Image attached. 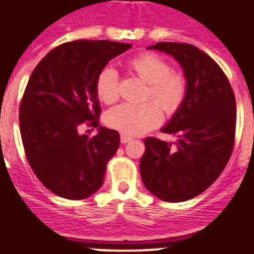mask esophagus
Wrapping results in <instances>:
<instances>
[{
  "instance_id": "1",
  "label": "esophagus",
  "mask_w": 254,
  "mask_h": 254,
  "mask_svg": "<svg viewBox=\"0 0 254 254\" xmlns=\"http://www.w3.org/2000/svg\"><path fill=\"white\" fill-rule=\"evenodd\" d=\"M130 137H127V135H124L121 134V143H127L129 141H130Z\"/></svg>"
}]
</instances>
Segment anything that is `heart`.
I'll list each match as a JSON object with an SVG mask.
<instances>
[{
  "label": "heart",
  "instance_id": "b5f03b06",
  "mask_svg": "<svg viewBox=\"0 0 254 254\" xmlns=\"http://www.w3.org/2000/svg\"><path fill=\"white\" fill-rule=\"evenodd\" d=\"M131 72L146 83L143 99L158 103L167 115L177 112L187 93V79L181 72L171 71V65L154 53H143L127 62ZM96 93L103 103L112 104L119 97V73L105 67L96 79ZM155 103V104H156ZM154 103L120 104L105 116L109 127L124 135H139L158 127L162 113Z\"/></svg>",
  "mask_w": 254,
  "mask_h": 254
}]
</instances>
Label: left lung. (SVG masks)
Segmentation results:
<instances>
[{
    "instance_id": "8db88e82",
    "label": "left lung",
    "mask_w": 254,
    "mask_h": 254,
    "mask_svg": "<svg viewBox=\"0 0 254 254\" xmlns=\"http://www.w3.org/2000/svg\"><path fill=\"white\" fill-rule=\"evenodd\" d=\"M149 50L175 58L187 79L183 103L162 127L177 142L147 137L139 162L145 187L161 200L178 203L208 189L227 166L235 143L236 99L223 69L195 46L159 42Z\"/></svg>"
}]
</instances>
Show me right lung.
I'll return each instance as SVG.
<instances>
[{
	"label": "right lung",
	"instance_id": "1",
	"mask_svg": "<svg viewBox=\"0 0 254 254\" xmlns=\"http://www.w3.org/2000/svg\"><path fill=\"white\" fill-rule=\"evenodd\" d=\"M130 43L73 41L51 50L31 73L19 107L26 158L42 185L58 196L80 200L101 187L108 161L120 146L119 131L99 127L97 75Z\"/></svg>",
	"mask_w": 254,
	"mask_h": 254
}]
</instances>
